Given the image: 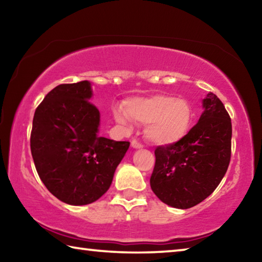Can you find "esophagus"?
Returning a JSON list of instances; mask_svg holds the SVG:
<instances>
[{
    "label": "esophagus",
    "instance_id": "obj_1",
    "mask_svg": "<svg viewBox=\"0 0 262 262\" xmlns=\"http://www.w3.org/2000/svg\"><path fill=\"white\" fill-rule=\"evenodd\" d=\"M132 147L134 149H141V148H143V145H142L137 140H133L132 141Z\"/></svg>",
    "mask_w": 262,
    "mask_h": 262
}]
</instances>
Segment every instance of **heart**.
<instances>
[{
	"mask_svg": "<svg viewBox=\"0 0 262 262\" xmlns=\"http://www.w3.org/2000/svg\"><path fill=\"white\" fill-rule=\"evenodd\" d=\"M119 122L126 123L129 118L142 125H148L145 136L155 144H171L183 139L193 120L190 105L184 99L168 95H154L126 101L125 111L115 113Z\"/></svg>",
	"mask_w": 262,
	"mask_h": 262,
	"instance_id": "obj_1",
	"label": "heart"
}]
</instances>
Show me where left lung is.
<instances>
[{
  "label": "left lung",
  "mask_w": 262,
  "mask_h": 262,
  "mask_svg": "<svg viewBox=\"0 0 262 262\" xmlns=\"http://www.w3.org/2000/svg\"><path fill=\"white\" fill-rule=\"evenodd\" d=\"M199 122L183 139L155 150L150 186L166 205L188 209L214 192L231 158V119L219 97L203 99Z\"/></svg>",
  "instance_id": "1"
}]
</instances>
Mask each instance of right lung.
<instances>
[{
	"mask_svg": "<svg viewBox=\"0 0 262 262\" xmlns=\"http://www.w3.org/2000/svg\"><path fill=\"white\" fill-rule=\"evenodd\" d=\"M90 82L60 84L35 110L31 154L39 177L62 202H95L112 184L128 141L98 136L100 114L91 103Z\"/></svg>",
	"mask_w": 262,
	"mask_h": 262,
	"instance_id": "right-lung-1",
	"label": "right lung"
}]
</instances>
